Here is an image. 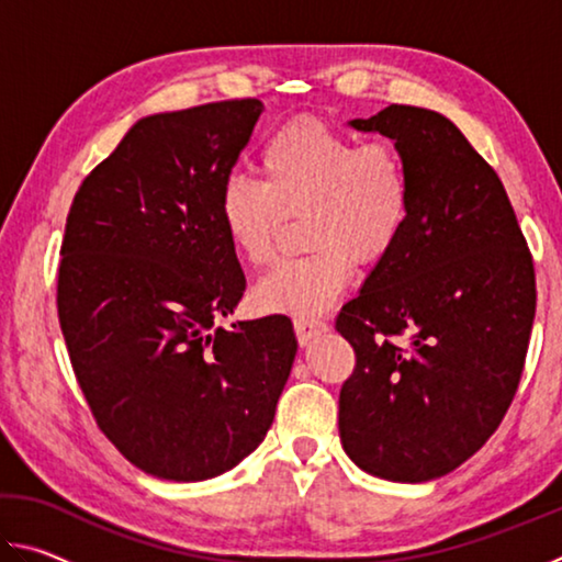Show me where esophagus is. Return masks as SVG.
<instances>
[{
	"label": "esophagus",
	"instance_id": "esophagus-1",
	"mask_svg": "<svg viewBox=\"0 0 562 562\" xmlns=\"http://www.w3.org/2000/svg\"><path fill=\"white\" fill-rule=\"evenodd\" d=\"M327 331V325L322 319H294V335L302 347H307L312 339Z\"/></svg>",
	"mask_w": 562,
	"mask_h": 562
}]
</instances>
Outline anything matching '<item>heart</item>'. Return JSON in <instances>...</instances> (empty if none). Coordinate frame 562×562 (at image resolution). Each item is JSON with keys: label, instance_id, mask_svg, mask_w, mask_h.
<instances>
[{"label": "heart", "instance_id": "obj_1", "mask_svg": "<svg viewBox=\"0 0 562 562\" xmlns=\"http://www.w3.org/2000/svg\"><path fill=\"white\" fill-rule=\"evenodd\" d=\"M412 213L402 150L389 140L361 144L319 119L292 121L260 150V183L225 180L223 233L245 262L268 265L284 217L302 215L312 252L282 260L252 288L268 315L310 319L335 302L351 268H372L394 250Z\"/></svg>", "mask_w": 562, "mask_h": 562}]
</instances>
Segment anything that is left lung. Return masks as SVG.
<instances>
[{
    "label": "left lung",
    "mask_w": 562,
    "mask_h": 562,
    "mask_svg": "<svg viewBox=\"0 0 562 562\" xmlns=\"http://www.w3.org/2000/svg\"><path fill=\"white\" fill-rule=\"evenodd\" d=\"M349 126L402 150L412 213L337 317L357 355L339 392V439L361 471L434 481L491 439L516 396L536 270L496 170L449 119L392 103Z\"/></svg>",
    "instance_id": "1"
}]
</instances>
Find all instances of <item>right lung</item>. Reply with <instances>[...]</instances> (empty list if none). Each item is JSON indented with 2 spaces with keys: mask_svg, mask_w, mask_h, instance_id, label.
I'll return each mask as SVG.
<instances>
[{
  "mask_svg": "<svg viewBox=\"0 0 562 562\" xmlns=\"http://www.w3.org/2000/svg\"><path fill=\"white\" fill-rule=\"evenodd\" d=\"M262 111L235 99L140 119L66 217L56 307L76 382L156 479H215L258 449L297 355L288 317L215 327L245 292L217 203Z\"/></svg>",
  "mask_w": 562,
  "mask_h": 562,
  "instance_id": "add662e5",
  "label": "right lung"
}]
</instances>
